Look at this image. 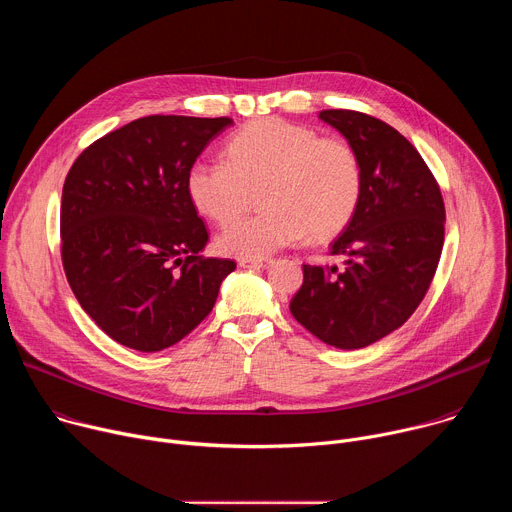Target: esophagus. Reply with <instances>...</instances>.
<instances>
[{"label":"esophagus","instance_id":"1","mask_svg":"<svg viewBox=\"0 0 512 512\" xmlns=\"http://www.w3.org/2000/svg\"><path fill=\"white\" fill-rule=\"evenodd\" d=\"M241 267H251V269H265V267H271L273 265V259H241L239 261Z\"/></svg>","mask_w":512,"mask_h":512}]
</instances>
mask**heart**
<instances>
[{"mask_svg": "<svg viewBox=\"0 0 512 512\" xmlns=\"http://www.w3.org/2000/svg\"><path fill=\"white\" fill-rule=\"evenodd\" d=\"M227 158L198 160L186 176L190 202L216 225L239 218L261 190L265 210L218 235L216 247L225 255L261 259L304 235L326 241L356 212L362 168L342 137L261 119L227 143Z\"/></svg>", "mask_w": 512, "mask_h": 512, "instance_id": "obj_1", "label": "heart"}]
</instances>
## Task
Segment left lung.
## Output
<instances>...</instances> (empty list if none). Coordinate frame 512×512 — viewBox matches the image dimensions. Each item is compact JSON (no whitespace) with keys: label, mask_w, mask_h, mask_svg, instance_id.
<instances>
[{"label":"left lung","mask_w":512,"mask_h":512,"mask_svg":"<svg viewBox=\"0 0 512 512\" xmlns=\"http://www.w3.org/2000/svg\"><path fill=\"white\" fill-rule=\"evenodd\" d=\"M320 119L356 150L362 192L332 243L342 267L304 265L289 310L322 342L356 350L403 326L421 304L440 263L446 208L433 174L397 129L346 109L320 111Z\"/></svg>","instance_id":"8db88e82"}]
</instances>
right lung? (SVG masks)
<instances>
[{
  "mask_svg": "<svg viewBox=\"0 0 512 512\" xmlns=\"http://www.w3.org/2000/svg\"><path fill=\"white\" fill-rule=\"evenodd\" d=\"M229 117L135 119L72 164L60 204L62 265L72 294L115 342L158 352L214 308L231 259H204L208 233L186 190Z\"/></svg>",
  "mask_w": 512,
  "mask_h": 512,
  "instance_id": "add662e5",
  "label": "right lung"
}]
</instances>
